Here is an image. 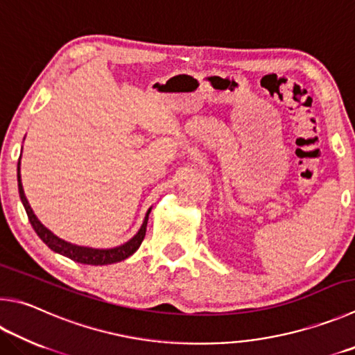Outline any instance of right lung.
<instances>
[{
  "instance_id": "1",
  "label": "right lung",
  "mask_w": 355,
  "mask_h": 355,
  "mask_svg": "<svg viewBox=\"0 0 355 355\" xmlns=\"http://www.w3.org/2000/svg\"><path fill=\"white\" fill-rule=\"evenodd\" d=\"M18 191H20V198H21L23 206H24V209H26V214H28L29 222L32 225V228L35 230L37 236L40 237V239L44 243H46L51 250L55 251V253L67 256V257H69V259H73L76 262L88 263V266H107V263H114V262L124 261V259H127L128 256H132L135 251L139 248L141 242L144 241L146 228H147V220H149L150 209L147 211L146 218H144V222H143V227L139 228L137 236L132 237L130 241L125 242L124 245H119V247H116V248L96 250V248L79 247V245L65 242L63 239H60V237H57L55 234L51 233V231L46 227H43V225L40 223V220H38V218L35 217L34 212H32L31 206L28 203V198H26V196H24L23 184H21V177H20V163H18Z\"/></svg>"
}]
</instances>
